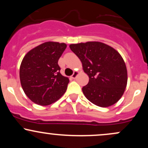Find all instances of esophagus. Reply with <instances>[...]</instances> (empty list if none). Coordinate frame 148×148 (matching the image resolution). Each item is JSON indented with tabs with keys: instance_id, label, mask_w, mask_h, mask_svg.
<instances>
[{
	"instance_id": "obj_1",
	"label": "esophagus",
	"mask_w": 148,
	"mask_h": 148,
	"mask_svg": "<svg viewBox=\"0 0 148 148\" xmlns=\"http://www.w3.org/2000/svg\"><path fill=\"white\" fill-rule=\"evenodd\" d=\"M78 75H79V72H77V71H76V72H74V74H72V79H75L76 78V76H77Z\"/></svg>"
}]
</instances>
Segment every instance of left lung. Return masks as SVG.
I'll use <instances>...</instances> for the list:
<instances>
[{
  "instance_id": "left-lung-1",
  "label": "left lung",
  "mask_w": 148,
  "mask_h": 148,
  "mask_svg": "<svg viewBox=\"0 0 148 148\" xmlns=\"http://www.w3.org/2000/svg\"><path fill=\"white\" fill-rule=\"evenodd\" d=\"M69 48L89 77L88 84L82 88L85 97L100 107L118 102L127 84L126 64L118 51L100 42L72 44Z\"/></svg>"
}]
</instances>
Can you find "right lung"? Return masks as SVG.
Listing matches in <instances>:
<instances>
[{"label": "right lung", "mask_w": 148, "mask_h": 148, "mask_svg": "<svg viewBox=\"0 0 148 148\" xmlns=\"http://www.w3.org/2000/svg\"><path fill=\"white\" fill-rule=\"evenodd\" d=\"M67 45L47 42L29 51L21 61L19 77L25 94L36 104L47 106L64 95L69 80L58 62Z\"/></svg>", "instance_id": "right-lung-1"}]
</instances>
